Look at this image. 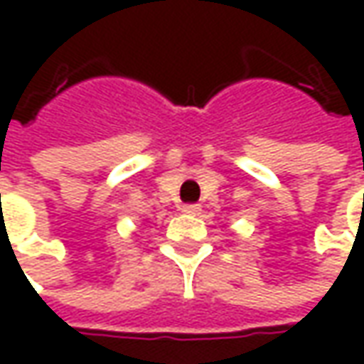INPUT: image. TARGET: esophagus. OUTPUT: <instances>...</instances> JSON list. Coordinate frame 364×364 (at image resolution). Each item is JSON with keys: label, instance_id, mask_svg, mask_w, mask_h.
Returning <instances> with one entry per match:
<instances>
[{"label": "esophagus", "instance_id": "1", "mask_svg": "<svg viewBox=\"0 0 364 364\" xmlns=\"http://www.w3.org/2000/svg\"><path fill=\"white\" fill-rule=\"evenodd\" d=\"M182 210H184L186 215H198V213H200V204H184Z\"/></svg>", "mask_w": 364, "mask_h": 364}]
</instances>
